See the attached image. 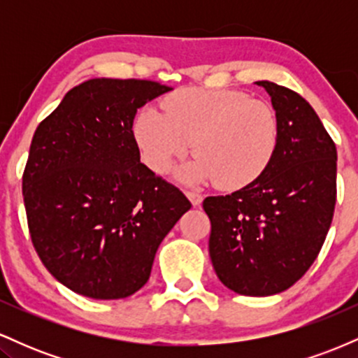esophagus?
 I'll use <instances>...</instances> for the list:
<instances>
[{
	"instance_id": "esophagus-1",
	"label": "esophagus",
	"mask_w": 358,
	"mask_h": 358,
	"mask_svg": "<svg viewBox=\"0 0 358 358\" xmlns=\"http://www.w3.org/2000/svg\"><path fill=\"white\" fill-rule=\"evenodd\" d=\"M187 196H188V200L192 202L193 207H199V205L202 203V200H203V196L200 195V193H196V192H187Z\"/></svg>"
}]
</instances>
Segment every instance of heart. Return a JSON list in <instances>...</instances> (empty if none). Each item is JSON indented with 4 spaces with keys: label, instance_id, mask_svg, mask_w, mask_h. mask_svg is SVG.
<instances>
[{
    "label": "heart",
    "instance_id": "obj_1",
    "mask_svg": "<svg viewBox=\"0 0 358 358\" xmlns=\"http://www.w3.org/2000/svg\"><path fill=\"white\" fill-rule=\"evenodd\" d=\"M163 110L141 109L133 124L139 155L155 173L170 171L193 143L196 156L180 168L178 178L239 190L268 170L278 150L276 110L239 90H176Z\"/></svg>",
    "mask_w": 358,
    "mask_h": 358
}]
</instances>
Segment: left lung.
Returning <instances> with one entry per match:
<instances>
[{
    "label": "left lung",
    "instance_id": "obj_1",
    "mask_svg": "<svg viewBox=\"0 0 358 358\" xmlns=\"http://www.w3.org/2000/svg\"><path fill=\"white\" fill-rule=\"evenodd\" d=\"M279 119L273 162L256 182L207 196L208 252L224 286L244 296L287 289L313 264L334 219L336 148L318 114L294 90L256 82Z\"/></svg>",
    "mask_w": 358,
    "mask_h": 358
}]
</instances>
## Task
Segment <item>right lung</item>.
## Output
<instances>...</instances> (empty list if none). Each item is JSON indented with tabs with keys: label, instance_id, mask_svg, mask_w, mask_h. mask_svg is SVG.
Wrapping results in <instances>:
<instances>
[{
	"label": "right lung",
	"instance_id": "1",
	"mask_svg": "<svg viewBox=\"0 0 358 358\" xmlns=\"http://www.w3.org/2000/svg\"><path fill=\"white\" fill-rule=\"evenodd\" d=\"M171 90L153 80L90 79L36 127L23 171L34 248L57 281L121 299L150 279L155 254L192 203L139 162L136 110Z\"/></svg>",
	"mask_w": 358,
	"mask_h": 358
}]
</instances>
